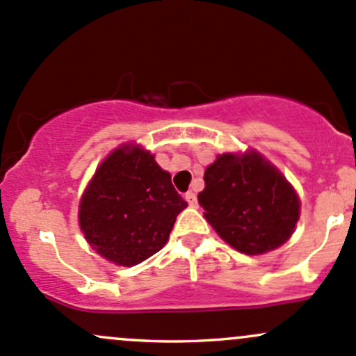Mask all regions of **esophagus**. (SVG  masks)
<instances>
[{
    "label": "esophagus",
    "instance_id": "34e87169",
    "mask_svg": "<svg viewBox=\"0 0 356 356\" xmlns=\"http://www.w3.org/2000/svg\"><path fill=\"white\" fill-rule=\"evenodd\" d=\"M185 200L188 202L190 207H197V195H195L193 192H186L185 193Z\"/></svg>",
    "mask_w": 356,
    "mask_h": 356
}]
</instances>
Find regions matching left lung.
Instances as JSON below:
<instances>
[{
	"label": "left lung",
	"instance_id": "left-lung-1",
	"mask_svg": "<svg viewBox=\"0 0 356 356\" xmlns=\"http://www.w3.org/2000/svg\"><path fill=\"white\" fill-rule=\"evenodd\" d=\"M198 204L234 250L261 254L282 246L299 220V197L258 152L222 154L205 170Z\"/></svg>",
	"mask_w": 356,
	"mask_h": 356
}]
</instances>
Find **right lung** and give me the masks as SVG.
<instances>
[{
    "label": "right lung",
    "instance_id": "add662e5",
    "mask_svg": "<svg viewBox=\"0 0 356 356\" xmlns=\"http://www.w3.org/2000/svg\"><path fill=\"white\" fill-rule=\"evenodd\" d=\"M185 207L154 156L124 146L100 164L88 185L79 204V225L98 254L132 266L161 250Z\"/></svg>",
    "mask_w": 356,
    "mask_h": 356
}]
</instances>
